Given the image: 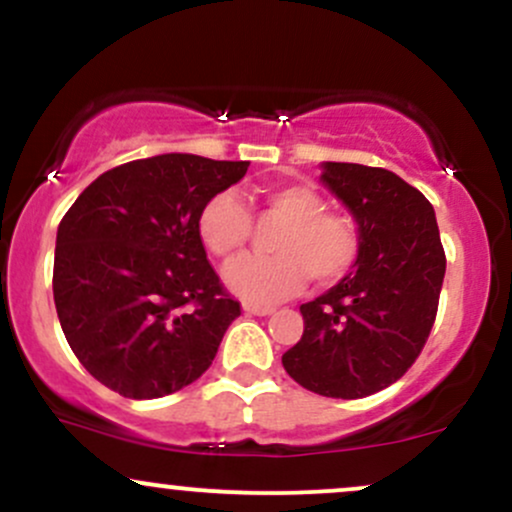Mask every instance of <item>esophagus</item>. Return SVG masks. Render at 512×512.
Instances as JSON below:
<instances>
[{
	"label": "esophagus",
	"mask_w": 512,
	"mask_h": 512,
	"mask_svg": "<svg viewBox=\"0 0 512 512\" xmlns=\"http://www.w3.org/2000/svg\"><path fill=\"white\" fill-rule=\"evenodd\" d=\"M243 310L250 315H272L274 313L272 305H257V303H245Z\"/></svg>",
	"instance_id": "34e87169"
}]
</instances>
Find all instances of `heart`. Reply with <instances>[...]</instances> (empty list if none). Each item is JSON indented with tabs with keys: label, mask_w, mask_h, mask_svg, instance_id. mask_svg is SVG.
I'll return each mask as SVG.
<instances>
[{
	"label": "heart",
	"mask_w": 512,
	"mask_h": 512,
	"mask_svg": "<svg viewBox=\"0 0 512 512\" xmlns=\"http://www.w3.org/2000/svg\"><path fill=\"white\" fill-rule=\"evenodd\" d=\"M260 216L284 226L269 240L274 255L240 257L223 272L228 289L248 303H276L303 289L342 281L361 257V233L351 216L327 211L320 192L308 185L262 190ZM199 238L211 255L231 260L252 238V214L233 192H219L199 211Z\"/></svg>",
	"instance_id": "b5f03b06"
}]
</instances>
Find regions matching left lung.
I'll return each instance as SVG.
<instances>
[{
	"label": "left lung",
	"mask_w": 512,
	"mask_h": 512,
	"mask_svg": "<svg viewBox=\"0 0 512 512\" xmlns=\"http://www.w3.org/2000/svg\"><path fill=\"white\" fill-rule=\"evenodd\" d=\"M322 182L349 207L361 257L334 289L301 305L303 337L281 363L305 390L358 399L397 383L424 349L445 276L436 211L385 168L325 163Z\"/></svg>",
	"instance_id": "8db88e82"
}]
</instances>
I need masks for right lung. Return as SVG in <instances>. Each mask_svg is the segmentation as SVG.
Returning a JSON list of instances; mask_svg holds the SVG:
<instances>
[{"label": "right lung", "mask_w": 512, "mask_h": 512, "mask_svg": "<svg viewBox=\"0 0 512 512\" xmlns=\"http://www.w3.org/2000/svg\"><path fill=\"white\" fill-rule=\"evenodd\" d=\"M248 161L163 154L117 166L57 228L52 293L64 337L98 383L129 399L173 395L214 361L240 301L199 238L207 199Z\"/></svg>", "instance_id": "1"}]
</instances>
